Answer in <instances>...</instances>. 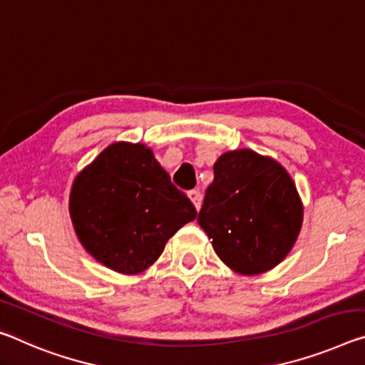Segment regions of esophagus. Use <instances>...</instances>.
Wrapping results in <instances>:
<instances>
[{"label": "esophagus", "instance_id": "obj_1", "mask_svg": "<svg viewBox=\"0 0 365 365\" xmlns=\"http://www.w3.org/2000/svg\"><path fill=\"white\" fill-rule=\"evenodd\" d=\"M188 198L193 201V205L196 210H200L201 207V201H203V195L200 193V190H190L188 192Z\"/></svg>", "mask_w": 365, "mask_h": 365}]
</instances>
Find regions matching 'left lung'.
<instances>
[{
  "instance_id": "obj_1",
  "label": "left lung",
  "mask_w": 365,
  "mask_h": 365,
  "mask_svg": "<svg viewBox=\"0 0 365 365\" xmlns=\"http://www.w3.org/2000/svg\"><path fill=\"white\" fill-rule=\"evenodd\" d=\"M217 257L242 274L276 266L302 224V203L289 173L250 149L222 154L214 164L198 214Z\"/></svg>"
}]
</instances>
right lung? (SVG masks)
Listing matches in <instances>:
<instances>
[{
	"instance_id": "obj_1",
	"label": "right lung",
	"mask_w": 365,
	"mask_h": 365,
	"mask_svg": "<svg viewBox=\"0 0 365 365\" xmlns=\"http://www.w3.org/2000/svg\"><path fill=\"white\" fill-rule=\"evenodd\" d=\"M69 212L86 250L125 274L151 266L167 240L196 217L151 149L128 143L108 146L79 173Z\"/></svg>"
}]
</instances>
